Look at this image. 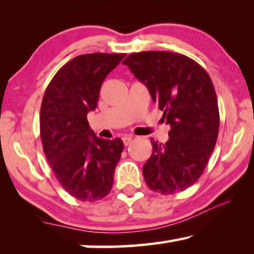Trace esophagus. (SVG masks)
Listing matches in <instances>:
<instances>
[{"instance_id":"esophagus-1","label":"esophagus","mask_w":254,"mask_h":254,"mask_svg":"<svg viewBox=\"0 0 254 254\" xmlns=\"http://www.w3.org/2000/svg\"><path fill=\"white\" fill-rule=\"evenodd\" d=\"M131 140H133V137H130V136H125V137H123V141H124V144L125 145H128L131 142Z\"/></svg>"}]
</instances>
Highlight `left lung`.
<instances>
[{
  "label": "left lung",
  "mask_w": 254,
  "mask_h": 254,
  "mask_svg": "<svg viewBox=\"0 0 254 254\" xmlns=\"http://www.w3.org/2000/svg\"><path fill=\"white\" fill-rule=\"evenodd\" d=\"M123 64L144 83L171 126L165 144L150 138L145 183L163 195L183 192L202 175L216 144L220 113L213 82L199 64L173 52L133 53Z\"/></svg>",
  "instance_id": "1"
}]
</instances>
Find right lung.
Here are the masks:
<instances>
[{
  "label": "right lung",
  "instance_id": "add662e5",
  "mask_svg": "<svg viewBox=\"0 0 254 254\" xmlns=\"http://www.w3.org/2000/svg\"><path fill=\"white\" fill-rule=\"evenodd\" d=\"M125 55L74 58L54 75L41 103L40 137L48 164L65 192L83 202L110 193L124 149L120 138L96 136L86 114L96 110L104 79Z\"/></svg>",
  "mask_w": 254,
  "mask_h": 254
}]
</instances>
